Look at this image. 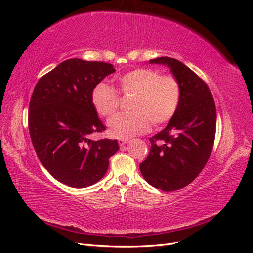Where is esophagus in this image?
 <instances>
[{
    "mask_svg": "<svg viewBox=\"0 0 253 253\" xmlns=\"http://www.w3.org/2000/svg\"><path fill=\"white\" fill-rule=\"evenodd\" d=\"M127 141H128L127 138H119V139H118V143H119L120 147H124V145H125Z\"/></svg>",
    "mask_w": 253,
    "mask_h": 253,
    "instance_id": "obj_1",
    "label": "esophagus"
}]
</instances>
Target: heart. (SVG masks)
I'll list each match as a JSON object with an SVG mask.
<instances>
[{"label": "heart", "instance_id": "heart-1", "mask_svg": "<svg viewBox=\"0 0 253 253\" xmlns=\"http://www.w3.org/2000/svg\"><path fill=\"white\" fill-rule=\"evenodd\" d=\"M125 96L134 95L131 113L119 114L109 121L111 135L129 137L148 131L152 122L155 126L169 122L177 113L181 102L182 87L173 74H164L150 67H138L117 78ZM91 103L99 115L111 117L120 105V98L113 87L99 82L91 91Z\"/></svg>", "mask_w": 253, "mask_h": 253}]
</instances>
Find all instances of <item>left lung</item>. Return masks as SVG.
Returning a JSON list of instances; mask_svg holds the SVG:
<instances>
[{
  "label": "left lung",
  "instance_id": "obj_1",
  "mask_svg": "<svg viewBox=\"0 0 253 253\" xmlns=\"http://www.w3.org/2000/svg\"><path fill=\"white\" fill-rule=\"evenodd\" d=\"M150 63L169 66L182 87L177 113L150 138V153L139 165L151 186L170 192L187 187L208 162L215 139L216 108L207 83L180 61L160 57Z\"/></svg>",
  "mask_w": 253,
  "mask_h": 253
}]
</instances>
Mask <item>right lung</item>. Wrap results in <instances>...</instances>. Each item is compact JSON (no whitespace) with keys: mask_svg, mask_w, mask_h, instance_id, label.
<instances>
[{"mask_svg":"<svg viewBox=\"0 0 253 253\" xmlns=\"http://www.w3.org/2000/svg\"><path fill=\"white\" fill-rule=\"evenodd\" d=\"M114 72L110 63L70 59L36 84L28 111L30 138L45 169L66 186L85 188L100 180L119 149L117 140L88 138L105 131L91 91Z\"/></svg>","mask_w":253,"mask_h":253,"instance_id":"obj_1","label":"right lung"}]
</instances>
